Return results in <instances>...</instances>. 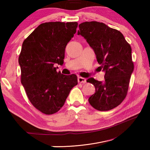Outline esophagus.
<instances>
[{
    "label": "esophagus",
    "instance_id": "obj_1",
    "mask_svg": "<svg viewBox=\"0 0 150 150\" xmlns=\"http://www.w3.org/2000/svg\"><path fill=\"white\" fill-rule=\"evenodd\" d=\"M77 81H78V83H85L87 82V80H86L85 78H83L81 77H79L77 79Z\"/></svg>",
    "mask_w": 150,
    "mask_h": 150
}]
</instances>
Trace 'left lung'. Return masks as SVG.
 Returning <instances> with one entry per match:
<instances>
[{
    "label": "left lung",
    "mask_w": 150,
    "mask_h": 150,
    "mask_svg": "<svg viewBox=\"0 0 150 150\" xmlns=\"http://www.w3.org/2000/svg\"><path fill=\"white\" fill-rule=\"evenodd\" d=\"M79 27L78 35L84 37L93 48L100 65L98 67L105 72L103 82L87 79L96 90L88 102L96 110H110L120 105L128 93L134 71L131 46L120 31L103 22H85Z\"/></svg>",
    "instance_id": "1"
}]
</instances>
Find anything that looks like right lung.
<instances>
[{
	"instance_id": "obj_1",
	"label": "right lung",
	"mask_w": 150,
	"mask_h": 150,
	"mask_svg": "<svg viewBox=\"0 0 150 150\" xmlns=\"http://www.w3.org/2000/svg\"><path fill=\"white\" fill-rule=\"evenodd\" d=\"M77 22H50L39 25L24 40L18 57L21 83L30 103L45 115H53L64 105L77 85L75 74L57 72L67 43L76 33Z\"/></svg>"
}]
</instances>
